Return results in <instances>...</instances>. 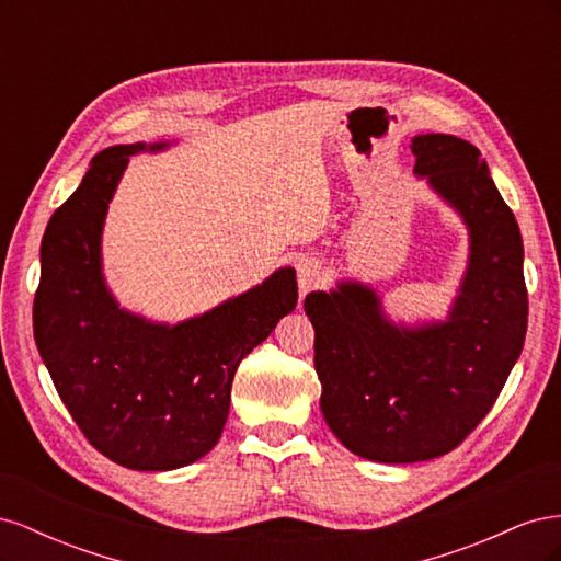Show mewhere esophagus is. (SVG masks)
<instances>
[{"label":"esophagus","instance_id":"esophagus-1","mask_svg":"<svg viewBox=\"0 0 561 561\" xmlns=\"http://www.w3.org/2000/svg\"><path fill=\"white\" fill-rule=\"evenodd\" d=\"M297 283H299V293L304 297L325 283V268H322L316 260H304L297 264Z\"/></svg>","mask_w":561,"mask_h":561}]
</instances>
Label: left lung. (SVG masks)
I'll use <instances>...</instances> for the list:
<instances>
[{
    "mask_svg": "<svg viewBox=\"0 0 561 561\" xmlns=\"http://www.w3.org/2000/svg\"><path fill=\"white\" fill-rule=\"evenodd\" d=\"M414 173L461 215L470 257L447 320L396 325L358 280L311 293L320 410L339 443L379 463L449 454L478 428L515 367L526 334L524 245L480 149L416 135Z\"/></svg>",
    "mask_w": 561,
    "mask_h": 561,
    "instance_id": "1",
    "label": "left lung"
}]
</instances>
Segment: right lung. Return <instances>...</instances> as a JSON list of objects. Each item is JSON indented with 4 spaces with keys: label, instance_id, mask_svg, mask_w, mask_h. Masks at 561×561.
Wrapping results in <instances>:
<instances>
[{
    "label": "right lung",
    "instance_id": "obj_1",
    "mask_svg": "<svg viewBox=\"0 0 561 561\" xmlns=\"http://www.w3.org/2000/svg\"><path fill=\"white\" fill-rule=\"evenodd\" d=\"M165 147L114 145L93 157L48 219L32 309L67 412L100 454L130 470H175L206 456L227 423L236 369L297 307L293 266L178 325L118 307L100 257L107 206L128 157Z\"/></svg>",
    "mask_w": 561,
    "mask_h": 561
}]
</instances>
